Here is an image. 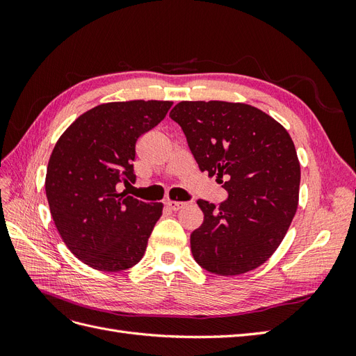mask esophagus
<instances>
[{
	"label": "esophagus",
	"mask_w": 356,
	"mask_h": 356,
	"mask_svg": "<svg viewBox=\"0 0 356 356\" xmlns=\"http://www.w3.org/2000/svg\"><path fill=\"white\" fill-rule=\"evenodd\" d=\"M166 207L169 209H172V211H179L181 208L186 207V203L184 202H178V200H168L166 202Z\"/></svg>",
	"instance_id": "obj_1"
}]
</instances>
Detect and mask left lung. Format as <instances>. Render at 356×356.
Instances as JSON below:
<instances>
[{
    "label": "left lung",
    "instance_id": "obj_1",
    "mask_svg": "<svg viewBox=\"0 0 356 356\" xmlns=\"http://www.w3.org/2000/svg\"><path fill=\"white\" fill-rule=\"evenodd\" d=\"M169 117L184 132L199 169L227 191L217 208L197 200L204 218L191 254L204 270L242 275L267 261L293 221L300 163L289 134L248 104L182 101Z\"/></svg>",
    "mask_w": 356,
    "mask_h": 356
}]
</instances>
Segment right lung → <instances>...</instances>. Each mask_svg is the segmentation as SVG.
Instances as JSON below:
<instances>
[{
  "mask_svg": "<svg viewBox=\"0 0 356 356\" xmlns=\"http://www.w3.org/2000/svg\"><path fill=\"white\" fill-rule=\"evenodd\" d=\"M170 106L169 101L98 105L53 148L46 175L53 221L70 251L96 270H126L144 257L163 204L126 196L117 186L135 182L136 141Z\"/></svg>",
  "mask_w": 356,
  "mask_h": 356,
  "instance_id": "obj_1",
  "label": "right lung"
}]
</instances>
